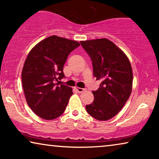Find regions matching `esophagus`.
<instances>
[{"instance_id":"34e87169","label":"esophagus","mask_w":159,"mask_h":159,"mask_svg":"<svg viewBox=\"0 0 159 159\" xmlns=\"http://www.w3.org/2000/svg\"><path fill=\"white\" fill-rule=\"evenodd\" d=\"M75 89H77V91L78 92V93H83V92L85 90L84 88H80V87H76Z\"/></svg>"}]
</instances>
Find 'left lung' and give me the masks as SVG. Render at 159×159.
<instances>
[{
    "mask_svg": "<svg viewBox=\"0 0 159 159\" xmlns=\"http://www.w3.org/2000/svg\"><path fill=\"white\" fill-rule=\"evenodd\" d=\"M90 57L93 75L100 80L93 91L94 101L86 110L98 120L113 118L127 102L132 91L133 71L130 61L122 50L107 39L80 41Z\"/></svg>",
    "mask_w": 159,
    "mask_h": 159,
    "instance_id": "8db88e82",
    "label": "left lung"
}]
</instances>
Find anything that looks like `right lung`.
I'll return each mask as SVG.
<instances>
[{"mask_svg":"<svg viewBox=\"0 0 159 159\" xmlns=\"http://www.w3.org/2000/svg\"><path fill=\"white\" fill-rule=\"evenodd\" d=\"M80 44L52 36L29 53L22 70V85L26 102L34 113L45 120L58 118L65 110L72 89L59 84L65 76L63 67L68 55Z\"/></svg>","mask_w":159,"mask_h":159,"instance_id":"obj_1","label":"right lung"}]
</instances>
